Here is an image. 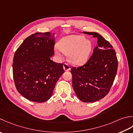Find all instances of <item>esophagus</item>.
<instances>
[{
  "label": "esophagus",
  "instance_id": "1",
  "mask_svg": "<svg viewBox=\"0 0 133 133\" xmlns=\"http://www.w3.org/2000/svg\"><path fill=\"white\" fill-rule=\"evenodd\" d=\"M63 69L64 70V71H70V69H70V66H69L68 64L64 63V64H63Z\"/></svg>",
  "mask_w": 133,
  "mask_h": 133
}]
</instances>
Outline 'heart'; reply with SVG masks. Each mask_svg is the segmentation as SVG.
Here are the masks:
<instances>
[{
    "label": "heart",
    "instance_id": "b5f03b06",
    "mask_svg": "<svg viewBox=\"0 0 133 133\" xmlns=\"http://www.w3.org/2000/svg\"><path fill=\"white\" fill-rule=\"evenodd\" d=\"M91 41L84 36L72 35L62 38L58 42V47L54 51L59 59L63 58L62 53L69 55V60L75 66L85 64L89 59L92 51Z\"/></svg>",
    "mask_w": 133,
    "mask_h": 133
}]
</instances>
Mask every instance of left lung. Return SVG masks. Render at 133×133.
<instances>
[{"instance_id": "1", "label": "left lung", "mask_w": 133, "mask_h": 133, "mask_svg": "<svg viewBox=\"0 0 133 133\" xmlns=\"http://www.w3.org/2000/svg\"><path fill=\"white\" fill-rule=\"evenodd\" d=\"M97 38V45L84 66L71 70L72 84L79 99L85 103L98 101L108 94L118 69V59L113 46L96 32H83Z\"/></svg>"}]
</instances>
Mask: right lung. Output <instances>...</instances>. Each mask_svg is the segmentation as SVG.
Returning a JSON list of instances; mask_svg holds the SVG:
<instances>
[{
    "label": "right lung",
    "instance_id": "obj_1",
    "mask_svg": "<svg viewBox=\"0 0 133 133\" xmlns=\"http://www.w3.org/2000/svg\"><path fill=\"white\" fill-rule=\"evenodd\" d=\"M55 33H35L21 44L14 56L13 78L18 92L37 103L49 100L64 71L63 64L51 61Z\"/></svg>",
    "mask_w": 133,
    "mask_h": 133
}]
</instances>
